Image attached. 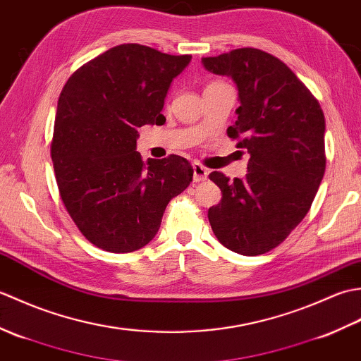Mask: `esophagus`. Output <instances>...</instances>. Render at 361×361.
I'll use <instances>...</instances> for the list:
<instances>
[{
    "label": "esophagus",
    "mask_w": 361,
    "mask_h": 361,
    "mask_svg": "<svg viewBox=\"0 0 361 361\" xmlns=\"http://www.w3.org/2000/svg\"><path fill=\"white\" fill-rule=\"evenodd\" d=\"M194 181L195 183H200V181H204L206 178H208L209 175V171L206 167H203L202 164L198 163H194Z\"/></svg>",
    "instance_id": "obj_1"
}]
</instances>
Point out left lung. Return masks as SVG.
Returning a JSON list of instances; mask_svg holds the SVG:
<instances>
[{
  "label": "left lung",
  "mask_w": 361,
  "mask_h": 361,
  "mask_svg": "<svg viewBox=\"0 0 361 361\" xmlns=\"http://www.w3.org/2000/svg\"><path fill=\"white\" fill-rule=\"evenodd\" d=\"M209 73L228 75L239 91L235 124L226 133L250 153L248 173L209 178L221 200L208 211L219 242L243 256L278 247L301 224L326 171V121L318 101L271 54L240 48L203 57Z\"/></svg>",
  "instance_id": "left-lung-1"
}]
</instances>
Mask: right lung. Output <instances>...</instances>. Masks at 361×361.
I'll return each mask as SVG.
<instances>
[{"instance_id":"obj_1","label":"right lung","mask_w":361,"mask_h":361,"mask_svg":"<svg viewBox=\"0 0 361 361\" xmlns=\"http://www.w3.org/2000/svg\"><path fill=\"white\" fill-rule=\"evenodd\" d=\"M190 56L127 43L79 68L57 104L51 158L65 208L87 239L132 252L158 233L167 203L192 181L178 155L144 163L137 128L163 126L164 99Z\"/></svg>"}]
</instances>
